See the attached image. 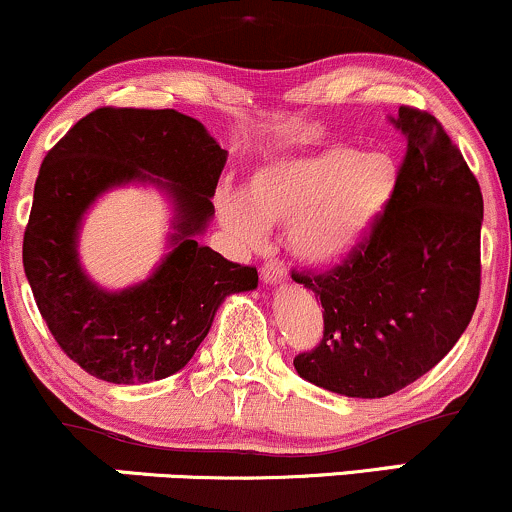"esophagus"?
<instances>
[{
    "label": "esophagus",
    "instance_id": "34e87169",
    "mask_svg": "<svg viewBox=\"0 0 512 512\" xmlns=\"http://www.w3.org/2000/svg\"><path fill=\"white\" fill-rule=\"evenodd\" d=\"M260 276H262L264 284L279 286V284H284V281H286V267H284V264H281L279 260H269V262L262 267Z\"/></svg>",
    "mask_w": 512,
    "mask_h": 512
}]
</instances>
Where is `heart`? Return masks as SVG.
Masks as SVG:
<instances>
[{
	"label": "heart",
	"mask_w": 512,
	"mask_h": 512,
	"mask_svg": "<svg viewBox=\"0 0 512 512\" xmlns=\"http://www.w3.org/2000/svg\"><path fill=\"white\" fill-rule=\"evenodd\" d=\"M399 182L402 166L390 151L325 144L262 163L245 192L219 190L216 216L245 243H260L267 226L286 223V243L298 260L332 267L373 233Z\"/></svg>",
	"instance_id": "1"
}]
</instances>
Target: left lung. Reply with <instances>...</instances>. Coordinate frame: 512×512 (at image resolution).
<instances>
[{
    "instance_id": "8db88e82",
    "label": "left lung",
    "mask_w": 512,
    "mask_h": 512,
    "mask_svg": "<svg viewBox=\"0 0 512 512\" xmlns=\"http://www.w3.org/2000/svg\"><path fill=\"white\" fill-rule=\"evenodd\" d=\"M390 122L407 139L390 209L349 260L325 274H293L325 308L298 375L344 397H387L443 358L479 301L484 199L440 122L399 108Z\"/></svg>"
}]
</instances>
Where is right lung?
<instances>
[{"mask_svg":"<svg viewBox=\"0 0 512 512\" xmlns=\"http://www.w3.org/2000/svg\"><path fill=\"white\" fill-rule=\"evenodd\" d=\"M228 151L178 110L98 108L48 151L23 236V269L62 351L93 378L142 385L178 373L195 356L216 310L257 289V269L228 262L207 231ZM125 184L169 197V252L144 282L120 292L96 285L78 260L87 209Z\"/></svg>","mask_w":512,"mask_h":512,"instance_id":"1","label":"right lung"}]
</instances>
